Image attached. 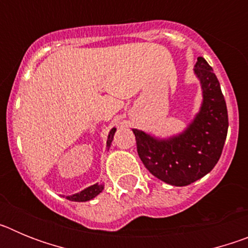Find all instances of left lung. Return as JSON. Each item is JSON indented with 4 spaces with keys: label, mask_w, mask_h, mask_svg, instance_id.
<instances>
[{
    "label": "left lung",
    "mask_w": 248,
    "mask_h": 248,
    "mask_svg": "<svg viewBox=\"0 0 248 248\" xmlns=\"http://www.w3.org/2000/svg\"><path fill=\"white\" fill-rule=\"evenodd\" d=\"M194 73L200 80L202 103L183 133L156 138L133 129L139 157L159 180L186 186L209 174L222 153L229 129L226 102L217 77L205 58L199 57Z\"/></svg>",
    "instance_id": "1"
}]
</instances>
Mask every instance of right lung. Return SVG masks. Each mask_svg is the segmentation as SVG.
I'll return each instance as SVG.
<instances>
[{"label": "right lung", "instance_id": "1", "mask_svg": "<svg viewBox=\"0 0 248 248\" xmlns=\"http://www.w3.org/2000/svg\"><path fill=\"white\" fill-rule=\"evenodd\" d=\"M115 131H117V128H113L110 131H109L108 135V140H107V148H110V144L113 141L114 134H115ZM104 189V185L103 184H94V185L88 186L87 189L82 190L80 192H77V194L71 195V196H67V200L69 201H76V202H84V201H89L92 199H94L97 195H99L100 192L103 191Z\"/></svg>", "mask_w": 248, "mask_h": 248}]
</instances>
